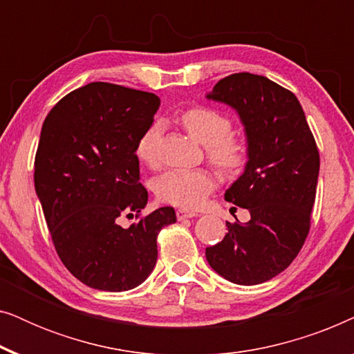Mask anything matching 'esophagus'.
I'll list each match as a JSON object with an SVG mask.
<instances>
[{"label": "esophagus", "mask_w": 354, "mask_h": 354, "mask_svg": "<svg viewBox=\"0 0 354 354\" xmlns=\"http://www.w3.org/2000/svg\"><path fill=\"white\" fill-rule=\"evenodd\" d=\"M198 214L195 211H187V209H177V219L183 221V219H192V217H196Z\"/></svg>", "instance_id": "1"}]
</instances>
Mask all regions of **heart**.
Wrapping results in <instances>:
<instances>
[{"instance_id": "1", "label": "heart", "mask_w": 354, "mask_h": 354, "mask_svg": "<svg viewBox=\"0 0 354 354\" xmlns=\"http://www.w3.org/2000/svg\"><path fill=\"white\" fill-rule=\"evenodd\" d=\"M183 127L193 140L207 147V158L222 174L239 172L248 156L243 138L232 137L230 120L209 108H193L182 115ZM159 125L153 124L137 145V156L148 166L158 161L156 145ZM216 177L207 169H176L167 171L156 180L159 200L183 209H196L214 190Z\"/></svg>"}]
</instances>
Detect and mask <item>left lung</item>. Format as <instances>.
<instances>
[{
  "mask_svg": "<svg viewBox=\"0 0 354 354\" xmlns=\"http://www.w3.org/2000/svg\"><path fill=\"white\" fill-rule=\"evenodd\" d=\"M206 98L234 109L243 125L248 161L224 198L251 214L245 224L225 222L229 232L206 248V259L232 283L268 282L292 264L308 236L319 177L316 142L297 96L268 77L229 75Z\"/></svg>",
  "mask_w": 354,
  "mask_h": 354,
  "instance_id": "obj_1",
  "label": "left lung"
}]
</instances>
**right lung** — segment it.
Returning a JSON list of instances; mask_svg holds the SVG:
<instances>
[{
    "instance_id": "obj_1",
    "label": "right lung",
    "mask_w": 354,
    "mask_h": 354,
    "mask_svg": "<svg viewBox=\"0 0 354 354\" xmlns=\"http://www.w3.org/2000/svg\"><path fill=\"white\" fill-rule=\"evenodd\" d=\"M159 104L154 93L91 82L43 122L35 193L61 261L91 288L125 292L143 283L156 266L159 230L177 221L166 206L119 225L148 203L135 151Z\"/></svg>"
}]
</instances>
